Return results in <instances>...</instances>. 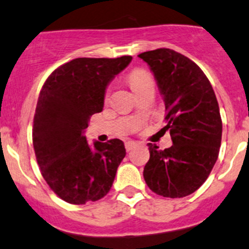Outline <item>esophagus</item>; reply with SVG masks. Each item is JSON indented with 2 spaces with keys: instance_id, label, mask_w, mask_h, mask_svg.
I'll use <instances>...</instances> for the list:
<instances>
[{
  "instance_id": "obj_1",
  "label": "esophagus",
  "mask_w": 249,
  "mask_h": 249,
  "mask_svg": "<svg viewBox=\"0 0 249 249\" xmlns=\"http://www.w3.org/2000/svg\"><path fill=\"white\" fill-rule=\"evenodd\" d=\"M138 144L136 142H133V141H127V142H125V149H126L127 151L132 150L133 148H136Z\"/></svg>"
}]
</instances>
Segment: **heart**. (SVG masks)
<instances>
[{
  "label": "heart",
  "instance_id": "heart-1",
  "mask_svg": "<svg viewBox=\"0 0 249 249\" xmlns=\"http://www.w3.org/2000/svg\"><path fill=\"white\" fill-rule=\"evenodd\" d=\"M127 81H129L132 89L136 91L138 88H141L143 85H145L146 82L153 81V77H151V75L144 69H135L129 74Z\"/></svg>",
  "mask_w": 249,
  "mask_h": 249
}]
</instances>
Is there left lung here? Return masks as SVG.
<instances>
[{
	"instance_id": "left-lung-1",
	"label": "left lung",
	"mask_w": 249,
	"mask_h": 249,
	"mask_svg": "<svg viewBox=\"0 0 249 249\" xmlns=\"http://www.w3.org/2000/svg\"><path fill=\"white\" fill-rule=\"evenodd\" d=\"M150 67L166 106L171 148L149 143L143 177L153 192L182 198L197 191L213 171L222 141L216 95L203 70L184 54L158 49L138 54Z\"/></svg>"
}]
</instances>
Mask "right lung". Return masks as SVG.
Here are the masks:
<instances>
[{"label":"right lung","mask_w":249,"mask_h":249,"mask_svg":"<svg viewBox=\"0 0 249 249\" xmlns=\"http://www.w3.org/2000/svg\"><path fill=\"white\" fill-rule=\"evenodd\" d=\"M131 56L76 58L46 78L33 119V146L48 185L67 203L82 205L108 193L126 155L114 138L88 144L83 132L94 113L103 111L105 91Z\"/></svg>","instance_id":"1"}]
</instances>
